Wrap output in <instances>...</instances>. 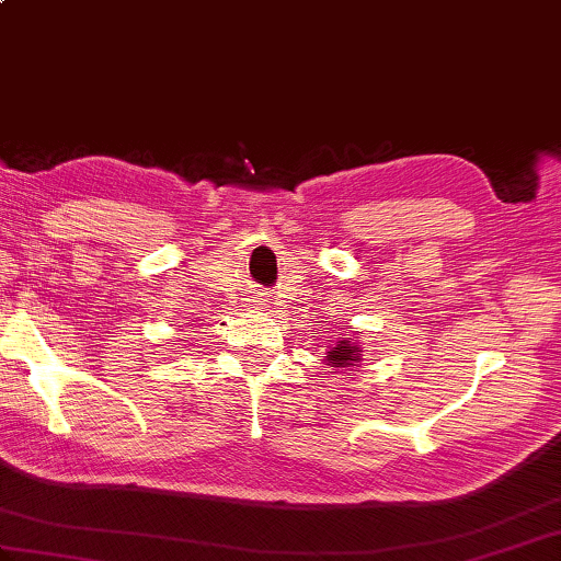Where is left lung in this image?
Wrapping results in <instances>:
<instances>
[{
	"mask_svg": "<svg viewBox=\"0 0 561 561\" xmlns=\"http://www.w3.org/2000/svg\"><path fill=\"white\" fill-rule=\"evenodd\" d=\"M362 344L352 342L350 337H342L337 344H332L328 352V366L332 368H347V366H356L362 359Z\"/></svg>",
	"mask_w": 561,
	"mask_h": 561,
	"instance_id": "obj_1",
	"label": "left lung"
}]
</instances>
